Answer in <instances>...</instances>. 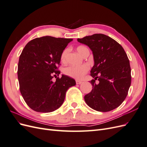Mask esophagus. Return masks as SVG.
Instances as JSON below:
<instances>
[{
	"mask_svg": "<svg viewBox=\"0 0 147 147\" xmlns=\"http://www.w3.org/2000/svg\"><path fill=\"white\" fill-rule=\"evenodd\" d=\"M81 83H82V82L79 81V80H76V84H80Z\"/></svg>",
	"mask_w": 147,
	"mask_h": 147,
	"instance_id": "1",
	"label": "esophagus"
}]
</instances>
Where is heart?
I'll list each match as a JSON object with an SVG mask.
<instances>
[{
	"mask_svg": "<svg viewBox=\"0 0 147 147\" xmlns=\"http://www.w3.org/2000/svg\"><path fill=\"white\" fill-rule=\"evenodd\" d=\"M77 50L78 53L82 56H83L86 53H90L88 48L84 46H79L77 48ZM69 52V50L67 48L62 52L61 55V62L65 61L66 56ZM90 69V67L87 64H83L80 66H74V65H70L64 69V73L67 76L70 77H72L77 79H81L83 78Z\"/></svg>",
	"mask_w": 147,
	"mask_h": 147,
	"instance_id": "1",
	"label": "heart"
}]
</instances>
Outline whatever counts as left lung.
<instances>
[{
  "label": "left lung",
  "instance_id": "8db88e82",
  "mask_svg": "<svg viewBox=\"0 0 147 147\" xmlns=\"http://www.w3.org/2000/svg\"><path fill=\"white\" fill-rule=\"evenodd\" d=\"M77 41L90 47L94 60L90 74L94 79L90 82L91 91L84 97L86 103L102 112L117 108L126 99L131 83V69L125 51L114 39L102 34Z\"/></svg>",
  "mask_w": 147,
  "mask_h": 147
}]
</instances>
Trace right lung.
Here are the masks:
<instances>
[{"label": "right lung", "mask_w": 147, "mask_h": 147, "mask_svg": "<svg viewBox=\"0 0 147 147\" xmlns=\"http://www.w3.org/2000/svg\"><path fill=\"white\" fill-rule=\"evenodd\" d=\"M72 38L45 36L29 42L20 56L18 78L21 94L29 107L37 112L48 113L59 109L68 89L75 81L59 75L61 55Z\"/></svg>", "instance_id": "add662e5"}]
</instances>
